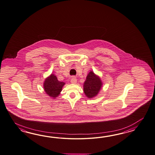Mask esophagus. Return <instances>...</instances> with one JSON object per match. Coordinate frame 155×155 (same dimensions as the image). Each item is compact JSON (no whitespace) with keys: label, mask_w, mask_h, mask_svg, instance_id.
I'll return each instance as SVG.
<instances>
[{"label":"esophagus","mask_w":155,"mask_h":155,"mask_svg":"<svg viewBox=\"0 0 155 155\" xmlns=\"http://www.w3.org/2000/svg\"><path fill=\"white\" fill-rule=\"evenodd\" d=\"M77 81V79H76L75 77H73L72 78H71V82L72 84H76Z\"/></svg>","instance_id":"obj_1"}]
</instances>
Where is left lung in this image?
Masks as SVG:
<instances>
[{"instance_id":"1","label":"left lung","mask_w":155,"mask_h":155,"mask_svg":"<svg viewBox=\"0 0 155 155\" xmlns=\"http://www.w3.org/2000/svg\"><path fill=\"white\" fill-rule=\"evenodd\" d=\"M102 86L103 82L100 76L91 71L83 84V92L87 98L91 99L98 94Z\"/></svg>"}]
</instances>
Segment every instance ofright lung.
<instances>
[{
  "label": "right lung",
  "instance_id": "add662e5",
  "mask_svg": "<svg viewBox=\"0 0 155 155\" xmlns=\"http://www.w3.org/2000/svg\"><path fill=\"white\" fill-rule=\"evenodd\" d=\"M65 83L59 81L57 77L52 73L45 78L43 83V88L45 93L53 99H55L61 94L63 87Z\"/></svg>",
  "mask_w": 155,
  "mask_h": 155
}]
</instances>
